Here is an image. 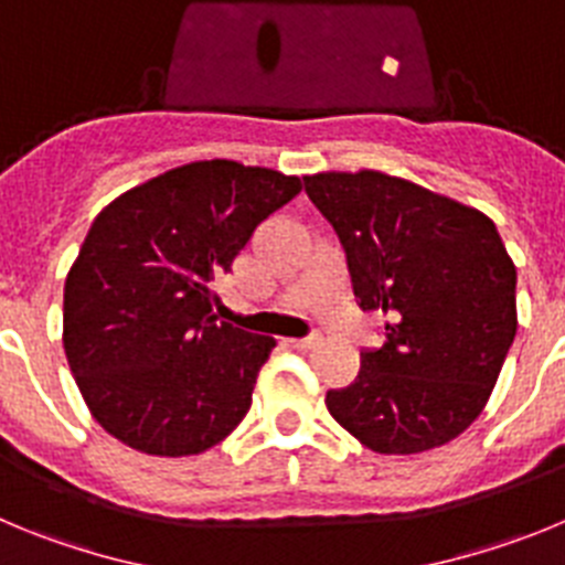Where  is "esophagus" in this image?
<instances>
[{
    "mask_svg": "<svg viewBox=\"0 0 565 565\" xmlns=\"http://www.w3.org/2000/svg\"><path fill=\"white\" fill-rule=\"evenodd\" d=\"M294 348H299V351H311V348H317L319 344V337L317 333H311V337H302V339H291Z\"/></svg>",
    "mask_w": 565,
    "mask_h": 565,
    "instance_id": "1",
    "label": "esophagus"
}]
</instances>
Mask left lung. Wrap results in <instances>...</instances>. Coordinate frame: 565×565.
<instances>
[{
  "instance_id": "8db88e82",
  "label": "left lung",
  "mask_w": 565,
  "mask_h": 565,
  "mask_svg": "<svg viewBox=\"0 0 565 565\" xmlns=\"http://www.w3.org/2000/svg\"><path fill=\"white\" fill-rule=\"evenodd\" d=\"M348 257L364 311H384L387 342L326 404L382 456H413L481 416L518 331L515 263L495 223L393 174H306Z\"/></svg>"
}]
</instances>
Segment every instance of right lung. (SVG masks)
<instances>
[{"label":"right lung","mask_w":565,"mask_h":565,"mask_svg":"<svg viewBox=\"0 0 565 565\" xmlns=\"http://www.w3.org/2000/svg\"><path fill=\"white\" fill-rule=\"evenodd\" d=\"M237 161L169 169L115 198L64 282V353L89 413L147 456H198L252 407L274 337L221 322L214 279L299 194Z\"/></svg>","instance_id":"1"}]
</instances>
